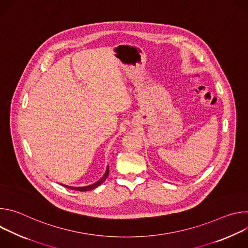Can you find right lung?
<instances>
[{
	"mask_svg": "<svg viewBox=\"0 0 248 248\" xmlns=\"http://www.w3.org/2000/svg\"><path fill=\"white\" fill-rule=\"evenodd\" d=\"M109 175V167H107V170H106V172H105V174L102 176V178L97 182V183H95V184H93V185H91V186H81V187H75V186H64V185H62V186H65V187H68V188H70V189H73V190H78V191H88V190H92V189H94V188H96V187H98L101 184H103L105 181H106V179H107V176Z\"/></svg>",
	"mask_w": 248,
	"mask_h": 248,
	"instance_id": "obj_1",
	"label": "right lung"
}]
</instances>
